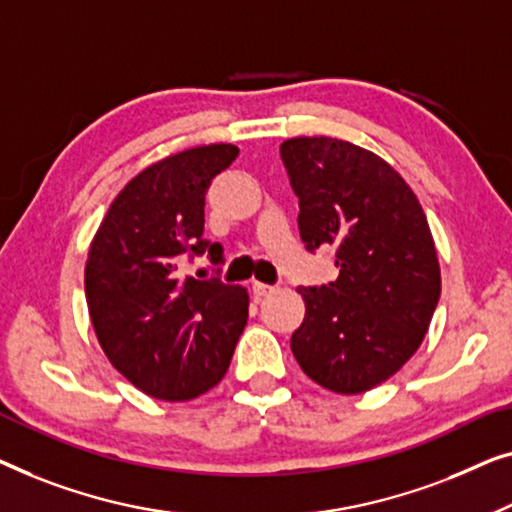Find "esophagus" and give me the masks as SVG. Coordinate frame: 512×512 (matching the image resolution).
<instances>
[{"label":"esophagus","instance_id":"34e87169","mask_svg":"<svg viewBox=\"0 0 512 512\" xmlns=\"http://www.w3.org/2000/svg\"><path fill=\"white\" fill-rule=\"evenodd\" d=\"M273 292H276V287H273V285L257 283V280H255V283H253V294H255L257 299H262V297H269V294H273Z\"/></svg>","mask_w":512,"mask_h":512}]
</instances>
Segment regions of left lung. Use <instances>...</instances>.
Instances as JSON below:
<instances>
[{"label":"left lung","mask_w":512,"mask_h":512,"mask_svg":"<svg viewBox=\"0 0 512 512\" xmlns=\"http://www.w3.org/2000/svg\"><path fill=\"white\" fill-rule=\"evenodd\" d=\"M308 250L336 248L338 278L299 287L306 304L292 352L336 394L392 378L424 341L441 297V264L420 201L383 157L331 136L280 143Z\"/></svg>","instance_id":"1"}]
</instances>
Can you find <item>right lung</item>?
<instances>
[{
	"mask_svg": "<svg viewBox=\"0 0 512 512\" xmlns=\"http://www.w3.org/2000/svg\"><path fill=\"white\" fill-rule=\"evenodd\" d=\"M236 155L232 143H211L153 162L118 192L90 243L85 301L97 341L148 397L206 394L248 322L246 287L178 273L183 253L220 259L204 239V197Z\"/></svg>",
	"mask_w": 512,
	"mask_h": 512,
	"instance_id": "right-lung-1",
	"label": "right lung"
}]
</instances>
